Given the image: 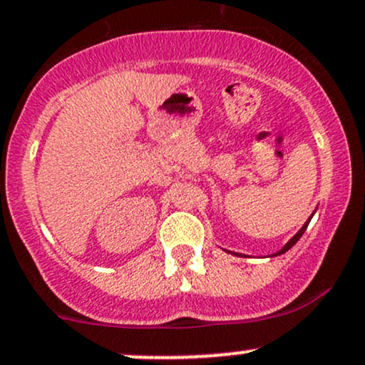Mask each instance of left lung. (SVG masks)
Returning a JSON list of instances; mask_svg holds the SVG:
<instances>
[{
	"instance_id": "1",
	"label": "left lung",
	"mask_w": 365,
	"mask_h": 365,
	"mask_svg": "<svg viewBox=\"0 0 365 365\" xmlns=\"http://www.w3.org/2000/svg\"><path fill=\"white\" fill-rule=\"evenodd\" d=\"M308 224H309V220H308V222H306V224H304V225H302V227H301V231H299L297 234H295V236L292 237V240H290V241H289V243H287V245H285V247H283V248H282V250H279L278 253H274V255H282V253H285L287 250H290V248H292V247H294V245H295V243H297V241H299V240H301V236H302V234H304V231H306V227H308Z\"/></svg>"
}]
</instances>
